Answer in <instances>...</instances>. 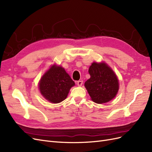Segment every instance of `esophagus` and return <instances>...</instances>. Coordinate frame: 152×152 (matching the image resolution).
I'll use <instances>...</instances> for the list:
<instances>
[{
	"instance_id": "1",
	"label": "esophagus",
	"mask_w": 152,
	"mask_h": 152,
	"mask_svg": "<svg viewBox=\"0 0 152 152\" xmlns=\"http://www.w3.org/2000/svg\"><path fill=\"white\" fill-rule=\"evenodd\" d=\"M82 84H83V81L82 80H79L77 82V84L79 86H81L82 85Z\"/></svg>"
}]
</instances>
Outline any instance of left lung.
Returning a JSON list of instances; mask_svg holds the SVG:
<instances>
[{"instance_id":"left-lung-1","label":"left lung","mask_w":152,"mask_h":152,"mask_svg":"<svg viewBox=\"0 0 152 152\" xmlns=\"http://www.w3.org/2000/svg\"><path fill=\"white\" fill-rule=\"evenodd\" d=\"M89 73L91 77L84 86L94 102L104 103L115 97L119 89L118 80L107 63H93L89 68Z\"/></svg>"}]
</instances>
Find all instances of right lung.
<instances>
[{"mask_svg":"<svg viewBox=\"0 0 152 152\" xmlns=\"http://www.w3.org/2000/svg\"><path fill=\"white\" fill-rule=\"evenodd\" d=\"M75 82L63 67L53 65L41 78L39 87L43 97L52 103L65 100Z\"/></svg>","mask_w":152,"mask_h":152,"instance_id":"1","label":"right lung"}]
</instances>
